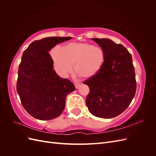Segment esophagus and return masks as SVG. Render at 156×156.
Instances as JSON below:
<instances>
[{
	"mask_svg": "<svg viewBox=\"0 0 156 156\" xmlns=\"http://www.w3.org/2000/svg\"><path fill=\"white\" fill-rule=\"evenodd\" d=\"M80 85H81V84L79 83H75V88H78L80 87Z\"/></svg>",
	"mask_w": 156,
	"mask_h": 156,
	"instance_id": "1",
	"label": "esophagus"
}]
</instances>
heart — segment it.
<instances>
[{
	"label": "heart",
	"mask_w": 156,
	"mask_h": 156,
	"mask_svg": "<svg viewBox=\"0 0 156 156\" xmlns=\"http://www.w3.org/2000/svg\"><path fill=\"white\" fill-rule=\"evenodd\" d=\"M51 55L56 72L62 76L72 72L75 64V72L80 76L92 78L100 72L105 62L103 49L86 42L69 43L64 49L56 45Z\"/></svg>",
	"instance_id": "heart-1"
}]
</instances>
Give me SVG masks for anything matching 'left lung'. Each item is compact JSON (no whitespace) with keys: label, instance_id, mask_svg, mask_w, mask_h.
Here are the masks:
<instances>
[{"label":"left lung","instance_id":"left-lung-1","mask_svg":"<svg viewBox=\"0 0 156 156\" xmlns=\"http://www.w3.org/2000/svg\"><path fill=\"white\" fill-rule=\"evenodd\" d=\"M104 51L101 71L84 84L90 88L86 103L91 114L111 119L128 107L135 96L136 84L131 55L121 44L106 38H93Z\"/></svg>","mask_w":156,"mask_h":156}]
</instances>
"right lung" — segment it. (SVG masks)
<instances>
[{
    "label": "right lung",
    "mask_w": 156,
    "mask_h": 156,
    "mask_svg": "<svg viewBox=\"0 0 156 156\" xmlns=\"http://www.w3.org/2000/svg\"><path fill=\"white\" fill-rule=\"evenodd\" d=\"M72 37H48L36 40L24 51L18 69L17 92L21 104L36 119L49 120L59 116L65 107L66 97L75 90L68 79L53 69L49 52Z\"/></svg>",
    "instance_id": "add662e5"
}]
</instances>
